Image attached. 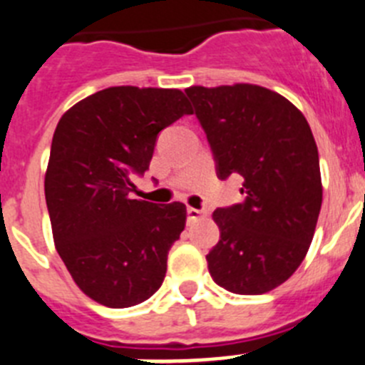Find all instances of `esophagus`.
I'll return each instance as SVG.
<instances>
[{
	"instance_id": "obj_1",
	"label": "esophagus",
	"mask_w": 365,
	"mask_h": 365,
	"mask_svg": "<svg viewBox=\"0 0 365 365\" xmlns=\"http://www.w3.org/2000/svg\"><path fill=\"white\" fill-rule=\"evenodd\" d=\"M207 216V211H203V209H195V207H189L187 209V218H189V222H196V220H202Z\"/></svg>"
}]
</instances>
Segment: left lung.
Here are the masks:
<instances>
[{"label": "left lung", "instance_id": "obj_1", "mask_svg": "<svg viewBox=\"0 0 365 365\" xmlns=\"http://www.w3.org/2000/svg\"><path fill=\"white\" fill-rule=\"evenodd\" d=\"M185 93L220 180L244 178L245 202L212 212L220 242L207 267L231 293H269L300 267L320 215V162L309 123L291 101L260 85H192Z\"/></svg>", "mask_w": 365, "mask_h": 365}]
</instances>
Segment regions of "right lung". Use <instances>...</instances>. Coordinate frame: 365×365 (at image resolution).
Instances as JSON below:
<instances>
[{
	"label": "right lung",
	"instance_id": "add662e5",
	"mask_svg": "<svg viewBox=\"0 0 365 365\" xmlns=\"http://www.w3.org/2000/svg\"><path fill=\"white\" fill-rule=\"evenodd\" d=\"M183 114L192 109L178 88L121 85L58 121L45 173L52 238L72 280L98 304H142L165 278L187 209L129 198L130 176L149 169L158 133Z\"/></svg>",
	"mask_w": 365,
	"mask_h": 365
}]
</instances>
